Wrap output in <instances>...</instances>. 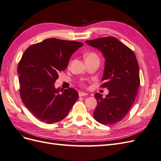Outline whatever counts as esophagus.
Segmentation results:
<instances>
[{
	"label": "esophagus",
	"instance_id": "1",
	"mask_svg": "<svg viewBox=\"0 0 161 161\" xmlns=\"http://www.w3.org/2000/svg\"><path fill=\"white\" fill-rule=\"evenodd\" d=\"M79 97H84V96L88 95V94L86 93V92H79Z\"/></svg>",
	"mask_w": 161,
	"mask_h": 161
}]
</instances>
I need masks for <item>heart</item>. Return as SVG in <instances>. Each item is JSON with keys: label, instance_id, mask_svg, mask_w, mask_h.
I'll list each match as a JSON object with an SVG mask.
<instances>
[{"label": "heart", "instance_id": "obj_1", "mask_svg": "<svg viewBox=\"0 0 161 161\" xmlns=\"http://www.w3.org/2000/svg\"><path fill=\"white\" fill-rule=\"evenodd\" d=\"M86 58H97V56L93 53H90L86 56Z\"/></svg>", "mask_w": 161, "mask_h": 161}]
</instances>
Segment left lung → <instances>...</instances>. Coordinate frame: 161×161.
Instances as JSON below:
<instances>
[{"label":"left lung","instance_id":"8db88e82","mask_svg":"<svg viewBox=\"0 0 161 161\" xmlns=\"http://www.w3.org/2000/svg\"><path fill=\"white\" fill-rule=\"evenodd\" d=\"M103 54L105 68L102 81L109 93L103 97L95 94L97 105L93 112L96 121L111 125L122 119L136 99L140 86L139 66L134 52L114 37L85 42Z\"/></svg>","mask_w":161,"mask_h":161}]
</instances>
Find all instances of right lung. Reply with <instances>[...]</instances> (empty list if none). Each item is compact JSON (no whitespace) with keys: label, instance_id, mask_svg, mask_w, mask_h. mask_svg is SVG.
<instances>
[{"label":"right lung","instance_id":"add662e5","mask_svg":"<svg viewBox=\"0 0 161 161\" xmlns=\"http://www.w3.org/2000/svg\"><path fill=\"white\" fill-rule=\"evenodd\" d=\"M83 43L49 38L29 47L19 63L20 95L24 105L42 122L53 124L65 118L79 98L78 92L56 88L59 72Z\"/></svg>","mask_w":161,"mask_h":161}]
</instances>
